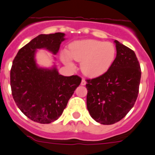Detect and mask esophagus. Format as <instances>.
Masks as SVG:
<instances>
[{
  "label": "esophagus",
  "instance_id": "obj_1",
  "mask_svg": "<svg viewBox=\"0 0 155 155\" xmlns=\"http://www.w3.org/2000/svg\"><path fill=\"white\" fill-rule=\"evenodd\" d=\"M86 84H87V82H86L85 80L82 79V81H81V85L84 86V85H86Z\"/></svg>",
  "mask_w": 155,
  "mask_h": 155
}]
</instances>
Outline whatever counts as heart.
Returning <instances> with one entry per match:
<instances>
[{
    "mask_svg": "<svg viewBox=\"0 0 155 155\" xmlns=\"http://www.w3.org/2000/svg\"><path fill=\"white\" fill-rule=\"evenodd\" d=\"M116 56V49L111 42L93 39L78 41L69 46V51L61 53L62 61L68 67H74L72 59L81 62L84 74L98 77L105 74L112 65Z\"/></svg>",
    "mask_w": 155,
    "mask_h": 155,
    "instance_id": "b5f03b06",
    "label": "heart"
}]
</instances>
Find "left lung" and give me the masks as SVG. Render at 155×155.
Instances as JSON below:
<instances>
[{"label":"left lung","mask_w":155,"mask_h":155,"mask_svg":"<svg viewBox=\"0 0 155 155\" xmlns=\"http://www.w3.org/2000/svg\"><path fill=\"white\" fill-rule=\"evenodd\" d=\"M117 55L102 75L87 80V106L98 123L110 125L127 115L139 93L141 68L134 51L114 40Z\"/></svg>","instance_id":"left-lung-1"}]
</instances>
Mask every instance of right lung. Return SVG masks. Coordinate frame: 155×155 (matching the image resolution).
<instances>
[{
  "instance_id": "right-lung-1",
  "label": "right lung",
  "mask_w": 155,
  "mask_h": 155,
  "mask_svg": "<svg viewBox=\"0 0 155 155\" xmlns=\"http://www.w3.org/2000/svg\"><path fill=\"white\" fill-rule=\"evenodd\" d=\"M65 36L61 32L38 35L19 50L13 61L10 86L13 99L21 111L37 123L57 120L81 82L77 75L59 74L55 63L51 68H43L36 62L38 50L57 54Z\"/></svg>"
}]
</instances>
